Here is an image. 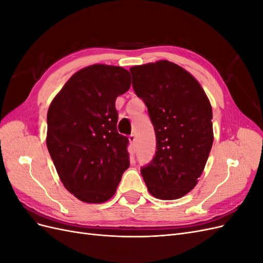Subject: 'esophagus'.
<instances>
[{"label":"esophagus","instance_id":"esophagus-1","mask_svg":"<svg viewBox=\"0 0 263 263\" xmlns=\"http://www.w3.org/2000/svg\"><path fill=\"white\" fill-rule=\"evenodd\" d=\"M128 139H129V142L132 145H136V142H137V137H136V135L135 134H132L130 136L128 137Z\"/></svg>","mask_w":263,"mask_h":263}]
</instances>
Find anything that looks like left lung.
<instances>
[{
  "mask_svg": "<svg viewBox=\"0 0 263 263\" xmlns=\"http://www.w3.org/2000/svg\"><path fill=\"white\" fill-rule=\"evenodd\" d=\"M155 127L157 151L140 169L151 195L177 200L197 184L213 146V112L201 84L168 60L130 68Z\"/></svg>",
  "mask_w": 263,
  "mask_h": 263,
  "instance_id": "left-lung-1",
  "label": "left lung"
}]
</instances>
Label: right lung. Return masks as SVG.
<instances>
[{"label": "right lung", "instance_id": "obj_1", "mask_svg": "<svg viewBox=\"0 0 263 263\" xmlns=\"http://www.w3.org/2000/svg\"><path fill=\"white\" fill-rule=\"evenodd\" d=\"M129 87L126 69L93 65L71 77L49 106L47 148L63 185L82 202L109 200L129 166L115 107Z\"/></svg>", "mask_w": 263, "mask_h": 263}]
</instances>
